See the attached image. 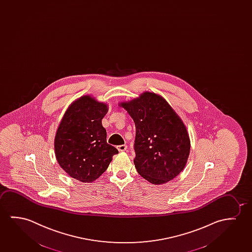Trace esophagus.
Wrapping results in <instances>:
<instances>
[{
  "label": "esophagus",
  "mask_w": 252,
  "mask_h": 252,
  "mask_svg": "<svg viewBox=\"0 0 252 252\" xmlns=\"http://www.w3.org/2000/svg\"><path fill=\"white\" fill-rule=\"evenodd\" d=\"M117 149L119 150L120 152H124V151L127 149V146H126V145H121V146H117Z\"/></svg>",
  "instance_id": "1"
}]
</instances>
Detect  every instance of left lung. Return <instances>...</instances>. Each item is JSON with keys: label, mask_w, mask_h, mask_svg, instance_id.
Returning <instances> with one entry per match:
<instances>
[{"label": "left lung", "mask_w": 252, "mask_h": 252, "mask_svg": "<svg viewBox=\"0 0 252 252\" xmlns=\"http://www.w3.org/2000/svg\"><path fill=\"white\" fill-rule=\"evenodd\" d=\"M120 105L135 123L133 162L139 175L154 185L179 175L189 157L190 139L181 119L167 101L146 92Z\"/></svg>", "instance_id": "8db88e82"}]
</instances>
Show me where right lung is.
Instances as JSON below:
<instances>
[{
    "mask_svg": "<svg viewBox=\"0 0 252 252\" xmlns=\"http://www.w3.org/2000/svg\"><path fill=\"white\" fill-rule=\"evenodd\" d=\"M107 106L83 96L67 109L55 139L59 164L73 179L90 183L105 172L119 151L106 142L101 120Z\"/></svg>",
    "mask_w": 252,
    "mask_h": 252,
    "instance_id": "add662e5",
    "label": "right lung"
}]
</instances>
